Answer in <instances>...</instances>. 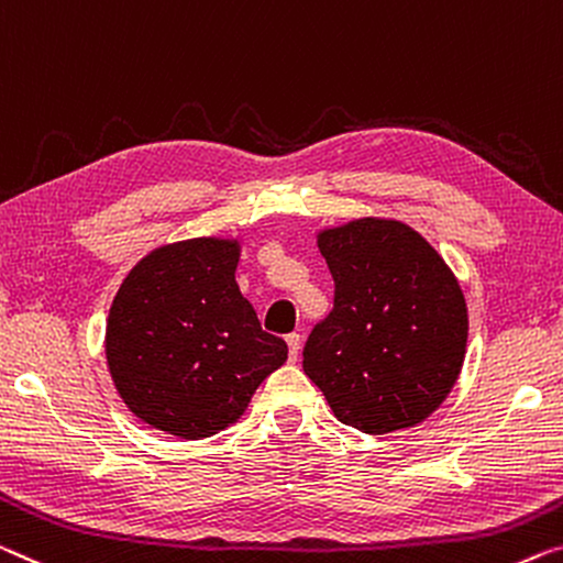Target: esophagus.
Here are the masks:
<instances>
[{"label":"esophagus","mask_w":563,"mask_h":563,"mask_svg":"<svg viewBox=\"0 0 563 563\" xmlns=\"http://www.w3.org/2000/svg\"><path fill=\"white\" fill-rule=\"evenodd\" d=\"M285 341H288V349H290V362H298L300 333H288V335H285Z\"/></svg>","instance_id":"obj_1"}]
</instances>
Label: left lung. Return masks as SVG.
I'll return each instance as SVG.
<instances>
[{
	"label": "left lung",
	"instance_id": "1",
	"mask_svg": "<svg viewBox=\"0 0 563 563\" xmlns=\"http://www.w3.org/2000/svg\"><path fill=\"white\" fill-rule=\"evenodd\" d=\"M333 310L310 331L303 372L339 422L387 434L424 422L455 387L467 346L460 283L422 234L358 217L316 234Z\"/></svg>",
	"mask_w": 563,
	"mask_h": 563
}]
</instances>
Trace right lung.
I'll return each mask as SVG.
<instances>
[{
  "mask_svg": "<svg viewBox=\"0 0 563 563\" xmlns=\"http://www.w3.org/2000/svg\"><path fill=\"white\" fill-rule=\"evenodd\" d=\"M238 238L151 250L125 275L106 323V362L123 405L154 430L201 440L238 422L288 358L234 280Z\"/></svg>",
  "mask_w": 563,
  "mask_h": 563,
  "instance_id": "1",
  "label": "right lung"
}]
</instances>
